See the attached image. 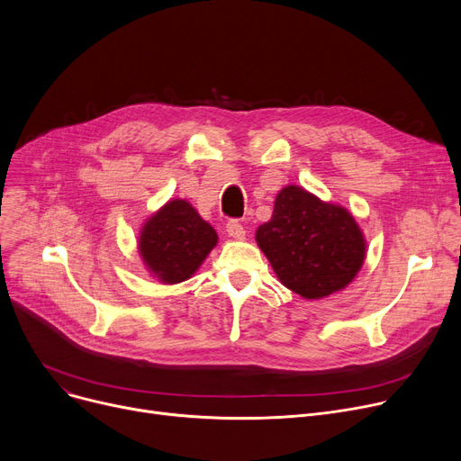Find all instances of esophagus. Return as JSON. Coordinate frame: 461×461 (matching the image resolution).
<instances>
[{"label": "esophagus", "mask_w": 461, "mask_h": 461, "mask_svg": "<svg viewBox=\"0 0 461 461\" xmlns=\"http://www.w3.org/2000/svg\"><path fill=\"white\" fill-rule=\"evenodd\" d=\"M226 231H228V235L230 237H233V239H245V228H243V224H240L239 221H230L228 224H226Z\"/></svg>", "instance_id": "obj_1"}]
</instances>
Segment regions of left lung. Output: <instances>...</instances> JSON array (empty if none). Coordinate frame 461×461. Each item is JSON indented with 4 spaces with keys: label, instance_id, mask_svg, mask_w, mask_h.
Wrapping results in <instances>:
<instances>
[{
    "label": "left lung",
    "instance_id": "8db88e82",
    "mask_svg": "<svg viewBox=\"0 0 461 461\" xmlns=\"http://www.w3.org/2000/svg\"><path fill=\"white\" fill-rule=\"evenodd\" d=\"M278 280L304 299L340 292L360 271L366 240L353 214L297 185L278 192L269 222L256 231Z\"/></svg>",
    "mask_w": 461,
    "mask_h": 461
}]
</instances>
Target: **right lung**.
<instances>
[{"mask_svg":"<svg viewBox=\"0 0 461 461\" xmlns=\"http://www.w3.org/2000/svg\"><path fill=\"white\" fill-rule=\"evenodd\" d=\"M218 235L185 200H169L140 231L138 250L153 276L179 284L198 271Z\"/></svg>","mask_w":461,"mask_h":461,"instance_id":"1","label":"right lung"}]
</instances>
